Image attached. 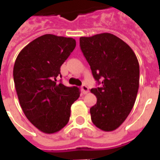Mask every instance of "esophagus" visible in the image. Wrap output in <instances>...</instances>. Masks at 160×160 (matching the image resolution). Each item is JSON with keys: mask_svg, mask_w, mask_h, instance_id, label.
Segmentation results:
<instances>
[{"mask_svg": "<svg viewBox=\"0 0 160 160\" xmlns=\"http://www.w3.org/2000/svg\"><path fill=\"white\" fill-rule=\"evenodd\" d=\"M81 92H82V93L83 94H87L88 93L89 89H88V87H87L86 85H83V86L81 87Z\"/></svg>", "mask_w": 160, "mask_h": 160, "instance_id": "34e87169", "label": "esophagus"}]
</instances>
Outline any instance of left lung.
Here are the masks:
<instances>
[{"label": "left lung", "mask_w": 160, "mask_h": 160, "mask_svg": "<svg viewBox=\"0 0 160 160\" xmlns=\"http://www.w3.org/2000/svg\"><path fill=\"white\" fill-rule=\"evenodd\" d=\"M80 49L100 87L91 89L97 104L90 109L91 119L101 130L117 129L133 109L140 81L137 57L129 46L111 33L81 37Z\"/></svg>", "instance_id": "1"}]
</instances>
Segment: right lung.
<instances>
[{
	"label": "right lung",
	"instance_id": "obj_1",
	"mask_svg": "<svg viewBox=\"0 0 160 160\" xmlns=\"http://www.w3.org/2000/svg\"><path fill=\"white\" fill-rule=\"evenodd\" d=\"M76 46L72 38L45 34L23 48L13 66V80L24 114L44 134L65 127L80 97L76 87L56 82L60 68Z\"/></svg>",
	"mask_w": 160,
	"mask_h": 160
}]
</instances>
